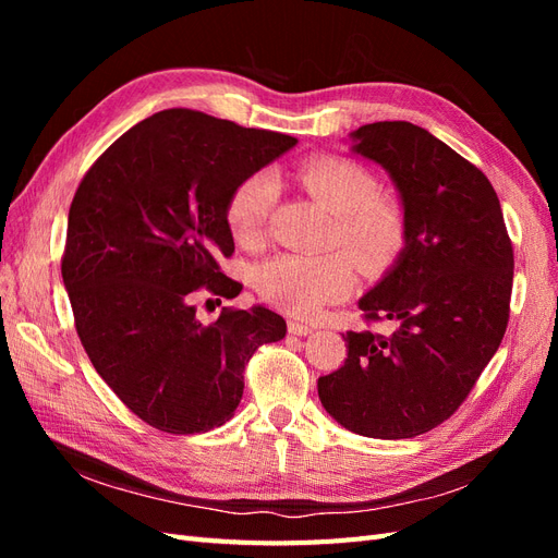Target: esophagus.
Returning <instances> with one entry per match:
<instances>
[{"label": "esophagus", "instance_id": "34e87169", "mask_svg": "<svg viewBox=\"0 0 558 558\" xmlns=\"http://www.w3.org/2000/svg\"><path fill=\"white\" fill-rule=\"evenodd\" d=\"M289 332L298 335V337H307L314 332V328L307 324H300V320H289Z\"/></svg>", "mask_w": 558, "mask_h": 558}]
</instances>
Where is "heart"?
<instances>
[{
	"mask_svg": "<svg viewBox=\"0 0 558 558\" xmlns=\"http://www.w3.org/2000/svg\"><path fill=\"white\" fill-rule=\"evenodd\" d=\"M307 193L337 216V240L367 267L391 263L404 242L400 209L377 195L379 185L365 167L347 158H314L302 165ZM277 199L272 174L256 172L234 185L226 221L242 246H256ZM356 281L344 253H283L258 267L256 289L263 300L295 316H314L328 302L344 298Z\"/></svg>",
	"mask_w": 558,
	"mask_h": 558,
	"instance_id": "b5f03b06",
	"label": "heart"
}]
</instances>
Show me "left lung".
Returning <instances> with one entry per match:
<instances>
[{"label": "left lung", "instance_id": "1", "mask_svg": "<svg viewBox=\"0 0 558 558\" xmlns=\"http://www.w3.org/2000/svg\"><path fill=\"white\" fill-rule=\"evenodd\" d=\"M351 154L391 177L404 246L359 307L393 335H344L347 361L318 379L326 412L379 440L440 426L494 359L510 318L514 253L498 195L475 165L408 121L349 134Z\"/></svg>", "mask_w": 558, "mask_h": 558}]
</instances>
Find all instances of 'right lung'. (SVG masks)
<instances>
[{"mask_svg": "<svg viewBox=\"0 0 558 558\" xmlns=\"http://www.w3.org/2000/svg\"><path fill=\"white\" fill-rule=\"evenodd\" d=\"M298 144L191 109L130 128L83 177L70 207L62 281L97 375L148 426L195 435L223 426L244 367L286 320L263 305L205 326L193 295H240L218 269L234 242V185ZM221 302V300H218Z\"/></svg>", "mask_w": 558, "mask_h": 558, "instance_id": "add662e5", "label": "right lung"}]
</instances>
